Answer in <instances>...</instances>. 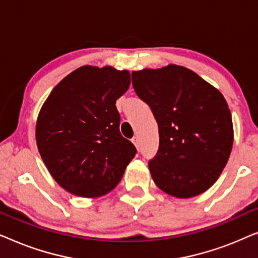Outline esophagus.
Returning <instances> with one entry per match:
<instances>
[{"mask_svg": "<svg viewBox=\"0 0 258 258\" xmlns=\"http://www.w3.org/2000/svg\"><path fill=\"white\" fill-rule=\"evenodd\" d=\"M132 141H133V143L135 144V147L137 148V149H140V139H139V137L134 136Z\"/></svg>", "mask_w": 258, "mask_h": 258, "instance_id": "obj_1", "label": "esophagus"}]
</instances>
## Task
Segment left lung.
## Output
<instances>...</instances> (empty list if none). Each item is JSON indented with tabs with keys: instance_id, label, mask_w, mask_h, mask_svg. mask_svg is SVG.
Masks as SVG:
<instances>
[{
	"instance_id": "left-lung-1",
	"label": "left lung",
	"mask_w": 258,
	"mask_h": 258,
	"mask_svg": "<svg viewBox=\"0 0 258 258\" xmlns=\"http://www.w3.org/2000/svg\"><path fill=\"white\" fill-rule=\"evenodd\" d=\"M132 77L158 124L160 146L149 161L154 182L177 199L204 192L220 177L234 142L223 95L182 66L143 69Z\"/></svg>"
}]
</instances>
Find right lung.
<instances>
[{"label":"right lung","mask_w":258,"mask_h":258,"mask_svg":"<svg viewBox=\"0 0 258 258\" xmlns=\"http://www.w3.org/2000/svg\"><path fill=\"white\" fill-rule=\"evenodd\" d=\"M130 73L83 66L66 76L42 105L36 143L45 167L67 191L100 197L121 181L136 148L119 133L116 100Z\"/></svg>","instance_id":"right-lung-1"}]
</instances>
